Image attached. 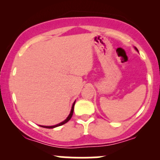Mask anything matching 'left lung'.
Listing matches in <instances>:
<instances>
[{
    "label": "left lung",
    "mask_w": 160,
    "mask_h": 160,
    "mask_svg": "<svg viewBox=\"0 0 160 160\" xmlns=\"http://www.w3.org/2000/svg\"><path fill=\"white\" fill-rule=\"evenodd\" d=\"M135 49H136V50H137V51H138V49H137V48H136V47H135Z\"/></svg>",
    "instance_id": "left-lung-1"
}]
</instances>
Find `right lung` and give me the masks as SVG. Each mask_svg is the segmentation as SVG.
<instances>
[{
    "label": "right lung",
    "mask_w": 160,
    "mask_h": 160,
    "mask_svg": "<svg viewBox=\"0 0 160 160\" xmlns=\"http://www.w3.org/2000/svg\"><path fill=\"white\" fill-rule=\"evenodd\" d=\"M74 104H75V102H74V104H73V105H72V108H71V113H70V114L68 115V117H67V119H66L65 120H64L63 122H60V123H58V124H57V125H55V126H41L42 127H43V128H52L57 127V126H62V125L65 124V123H66V122H68V121H69L70 120H71V117H72L73 113H74Z\"/></svg>",
    "instance_id": "right-lung-1"
}]
</instances>
